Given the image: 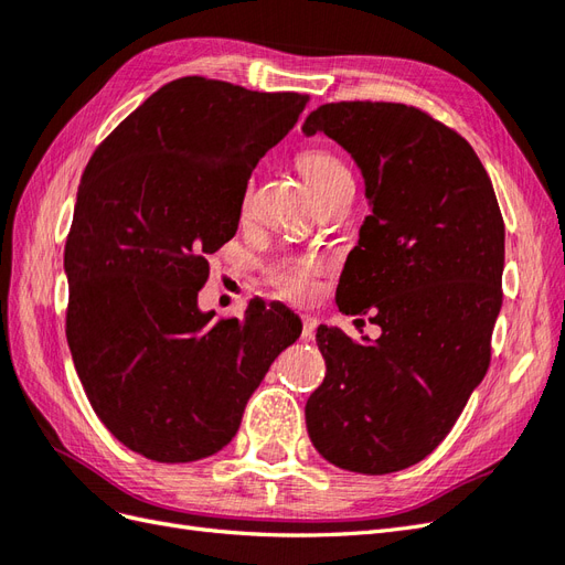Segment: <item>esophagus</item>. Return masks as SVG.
Returning <instances> with one entry per match:
<instances>
[{
  "instance_id": "1",
  "label": "esophagus",
  "mask_w": 565,
  "mask_h": 565,
  "mask_svg": "<svg viewBox=\"0 0 565 565\" xmlns=\"http://www.w3.org/2000/svg\"><path fill=\"white\" fill-rule=\"evenodd\" d=\"M301 324H303V328H301V339H303V341H313L320 320L313 318V316H303V318H301Z\"/></svg>"
}]
</instances>
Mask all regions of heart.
<instances>
[{"label":"heart","mask_w":565,"mask_h":565,"mask_svg":"<svg viewBox=\"0 0 565 565\" xmlns=\"http://www.w3.org/2000/svg\"><path fill=\"white\" fill-rule=\"evenodd\" d=\"M297 167L303 179L313 188L316 198L334 191L339 185L351 183L349 167L330 148H303L297 156ZM252 207V183L245 188L243 212ZM324 270V262L318 256H287L268 268V278L278 292L292 301H309L318 289V276Z\"/></svg>","instance_id":"heart-1"}]
</instances>
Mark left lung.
I'll use <instances>...</instances> for the list:
<instances>
[{"instance_id": "8db88e82", "label": "left lung", "mask_w": 565, "mask_h": 565, "mask_svg": "<svg viewBox=\"0 0 565 565\" xmlns=\"http://www.w3.org/2000/svg\"><path fill=\"white\" fill-rule=\"evenodd\" d=\"M301 129L330 136L361 167L372 214L337 303L382 328L374 341L318 328L328 372L306 401V429L339 469L401 471L438 448L488 372L502 309L500 204L467 139L419 108L341 100Z\"/></svg>"}]
</instances>
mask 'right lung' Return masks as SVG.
I'll use <instances>...</instances> for the list:
<instances>
[{
    "label": "right lung",
    "mask_w": 565,
    "mask_h": 565,
    "mask_svg": "<svg viewBox=\"0 0 565 565\" xmlns=\"http://www.w3.org/2000/svg\"><path fill=\"white\" fill-rule=\"evenodd\" d=\"M309 96L181 77L119 122L84 169L65 241V334L106 429L148 459L228 446L301 320L252 299L243 318L198 309L207 256L241 221L252 169Z\"/></svg>",
    "instance_id": "add662e5"
}]
</instances>
